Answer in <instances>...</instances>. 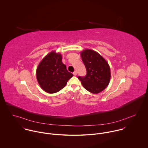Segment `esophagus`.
Returning a JSON list of instances; mask_svg holds the SVG:
<instances>
[{"label":"esophagus","mask_w":148,"mask_h":148,"mask_svg":"<svg viewBox=\"0 0 148 148\" xmlns=\"http://www.w3.org/2000/svg\"><path fill=\"white\" fill-rule=\"evenodd\" d=\"M73 74L74 76H76L77 73V72H76V71H75V72L73 73Z\"/></svg>","instance_id":"esophagus-1"}]
</instances>
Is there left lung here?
Masks as SVG:
<instances>
[{"label":"left lung","mask_w":148,"mask_h":148,"mask_svg":"<svg viewBox=\"0 0 148 148\" xmlns=\"http://www.w3.org/2000/svg\"><path fill=\"white\" fill-rule=\"evenodd\" d=\"M81 57L87 70L84 77L79 76L84 88L92 94H98L108 85L111 78L110 68L106 60L98 52L85 49Z\"/></svg>","instance_id":"8db88e82"}]
</instances>
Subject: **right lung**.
I'll list each match as a JSON object with an SVG mask.
<instances>
[{"label": "right lung", "mask_w": 148, "mask_h": 148, "mask_svg": "<svg viewBox=\"0 0 148 148\" xmlns=\"http://www.w3.org/2000/svg\"><path fill=\"white\" fill-rule=\"evenodd\" d=\"M37 79L41 88L53 94L62 90L73 76L62 62V56L52 51L40 62L36 71Z\"/></svg>", "instance_id": "right-lung-1"}]
</instances>
